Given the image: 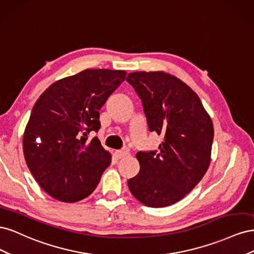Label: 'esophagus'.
Returning <instances> with one entry per match:
<instances>
[{
	"instance_id": "obj_1",
	"label": "esophagus",
	"mask_w": 254,
	"mask_h": 254,
	"mask_svg": "<svg viewBox=\"0 0 254 254\" xmlns=\"http://www.w3.org/2000/svg\"><path fill=\"white\" fill-rule=\"evenodd\" d=\"M128 155H129V150H128L127 148H124V149H122V150H117V151H115V156H117L119 159L124 158V157H126V156H128Z\"/></svg>"
}]
</instances>
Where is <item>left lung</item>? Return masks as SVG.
Returning a JSON list of instances; mask_svg holds the SVG:
<instances>
[{
    "label": "left lung",
    "instance_id": "left-lung-1",
    "mask_svg": "<svg viewBox=\"0 0 254 254\" xmlns=\"http://www.w3.org/2000/svg\"><path fill=\"white\" fill-rule=\"evenodd\" d=\"M150 131L164 136L158 151L136 153L140 172L128 180L143 204L163 207L181 200L211 163L214 127L200 98L187 83L163 71L129 73Z\"/></svg>",
    "mask_w": 254,
    "mask_h": 254
}]
</instances>
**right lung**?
Returning <instances> with one entry per match:
<instances>
[{
  "mask_svg": "<svg viewBox=\"0 0 254 254\" xmlns=\"http://www.w3.org/2000/svg\"><path fill=\"white\" fill-rule=\"evenodd\" d=\"M126 71L87 68L52 83L37 99L24 133L26 164L41 189L64 202L93 193L111 153L97 137L99 109L126 78Z\"/></svg>",
  "mask_w": 254,
  "mask_h": 254,
  "instance_id": "1",
  "label": "right lung"
}]
</instances>
